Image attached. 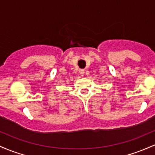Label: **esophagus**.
Listing matches in <instances>:
<instances>
[{"label":"esophagus","mask_w":155,"mask_h":155,"mask_svg":"<svg viewBox=\"0 0 155 155\" xmlns=\"http://www.w3.org/2000/svg\"><path fill=\"white\" fill-rule=\"evenodd\" d=\"M79 74H80V75H81V76H83V75L84 74V70H79Z\"/></svg>","instance_id":"1"}]
</instances>
